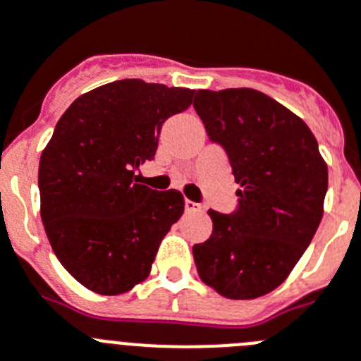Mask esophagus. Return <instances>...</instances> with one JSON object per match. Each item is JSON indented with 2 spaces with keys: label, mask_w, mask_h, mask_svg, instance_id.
<instances>
[{
  "label": "esophagus",
  "mask_w": 361,
  "mask_h": 361,
  "mask_svg": "<svg viewBox=\"0 0 361 361\" xmlns=\"http://www.w3.org/2000/svg\"><path fill=\"white\" fill-rule=\"evenodd\" d=\"M184 207H186V211H202V206L193 202V200H186V202H184Z\"/></svg>",
  "instance_id": "34e87169"
}]
</instances>
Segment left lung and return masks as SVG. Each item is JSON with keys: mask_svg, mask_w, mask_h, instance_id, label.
I'll list each match as a JSON object with an SVG mask.
<instances>
[{"mask_svg": "<svg viewBox=\"0 0 361 361\" xmlns=\"http://www.w3.org/2000/svg\"><path fill=\"white\" fill-rule=\"evenodd\" d=\"M193 107L240 184L236 213L207 211L213 234L193 245L198 276L221 297L257 299L290 276L312 243L327 164L308 125L264 92L200 89Z\"/></svg>", "mask_w": 361, "mask_h": 361, "instance_id": "obj_1", "label": "left lung"}]
</instances>
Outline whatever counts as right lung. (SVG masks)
<instances>
[{"mask_svg": "<svg viewBox=\"0 0 361 361\" xmlns=\"http://www.w3.org/2000/svg\"><path fill=\"white\" fill-rule=\"evenodd\" d=\"M193 89L116 80L61 116L39 163L41 218L53 252L82 286L120 295L150 276L159 245L184 213L180 191L137 184L164 121Z\"/></svg>", "mask_w": 361, "mask_h": 361, "instance_id": "right-lung-1", "label": "right lung"}]
</instances>
